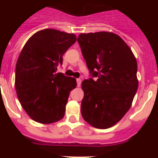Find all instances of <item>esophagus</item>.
<instances>
[{
	"label": "esophagus",
	"mask_w": 158,
	"mask_h": 158,
	"mask_svg": "<svg viewBox=\"0 0 158 158\" xmlns=\"http://www.w3.org/2000/svg\"><path fill=\"white\" fill-rule=\"evenodd\" d=\"M76 82H77V86L79 87L81 85V82H82V80L80 79H76Z\"/></svg>",
	"instance_id": "1"
}]
</instances>
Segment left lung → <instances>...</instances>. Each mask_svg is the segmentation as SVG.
I'll list each match as a JSON object with an SVG mask.
<instances>
[{
    "mask_svg": "<svg viewBox=\"0 0 158 158\" xmlns=\"http://www.w3.org/2000/svg\"><path fill=\"white\" fill-rule=\"evenodd\" d=\"M77 40L89 71L98 77L82 82V118L94 128H111L130 109L138 89L136 58L111 32L81 33Z\"/></svg>",
    "mask_w": 158,
    "mask_h": 158,
    "instance_id": "8db88e82",
    "label": "left lung"
}]
</instances>
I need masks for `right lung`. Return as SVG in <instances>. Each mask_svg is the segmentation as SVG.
<instances>
[{
    "label": "right lung",
    "mask_w": 158,
    "mask_h": 158,
    "mask_svg": "<svg viewBox=\"0 0 158 158\" xmlns=\"http://www.w3.org/2000/svg\"><path fill=\"white\" fill-rule=\"evenodd\" d=\"M76 35L54 29L35 33L27 41L16 64L15 89L21 106L35 122L51 124L65 114L76 79L56 73Z\"/></svg>",
    "instance_id": "obj_1"
}]
</instances>
